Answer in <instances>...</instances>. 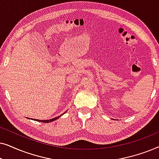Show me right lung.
I'll use <instances>...</instances> for the list:
<instances>
[{"mask_svg": "<svg viewBox=\"0 0 159 159\" xmlns=\"http://www.w3.org/2000/svg\"><path fill=\"white\" fill-rule=\"evenodd\" d=\"M60 116H57V117H56V118H53V119H49V120H39V119H34V120H35V121H40V122L48 123V122H51V121L56 120V119L59 118Z\"/></svg>", "mask_w": 159, "mask_h": 159, "instance_id": "1", "label": "right lung"}]
</instances>
